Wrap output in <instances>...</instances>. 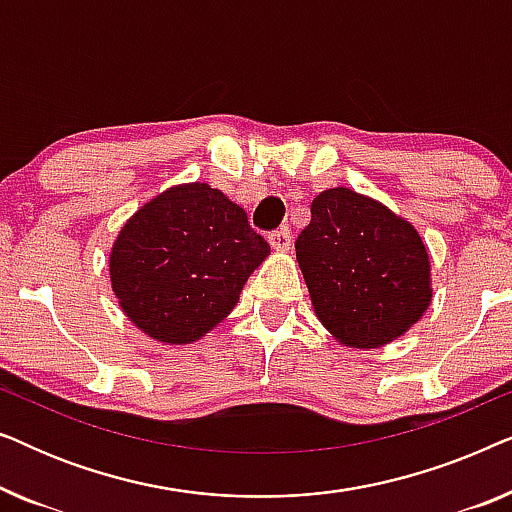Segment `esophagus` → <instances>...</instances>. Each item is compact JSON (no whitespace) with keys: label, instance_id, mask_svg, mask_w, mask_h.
Segmentation results:
<instances>
[{"label":"esophagus","instance_id":"1","mask_svg":"<svg viewBox=\"0 0 512 512\" xmlns=\"http://www.w3.org/2000/svg\"><path fill=\"white\" fill-rule=\"evenodd\" d=\"M268 240L272 244V249L275 251H289L291 249V242H293V235L289 228H279L275 233L268 235Z\"/></svg>","mask_w":512,"mask_h":512}]
</instances>
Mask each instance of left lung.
<instances>
[{
  "label": "left lung",
  "instance_id": "1",
  "mask_svg": "<svg viewBox=\"0 0 512 512\" xmlns=\"http://www.w3.org/2000/svg\"><path fill=\"white\" fill-rule=\"evenodd\" d=\"M310 212L296 258L326 331L352 349L408 333L433 300L431 258L415 226L345 186L319 193Z\"/></svg>",
  "mask_w": 512,
  "mask_h": 512
}]
</instances>
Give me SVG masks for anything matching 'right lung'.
Wrapping results in <instances>:
<instances>
[{
  "label": "right lung",
  "instance_id": "obj_1",
  "mask_svg": "<svg viewBox=\"0 0 512 512\" xmlns=\"http://www.w3.org/2000/svg\"><path fill=\"white\" fill-rule=\"evenodd\" d=\"M270 244L247 212L205 181L144 202L111 244V291L146 338L191 345L233 312Z\"/></svg>",
  "mask_w": 512,
  "mask_h": 512
}]
</instances>
